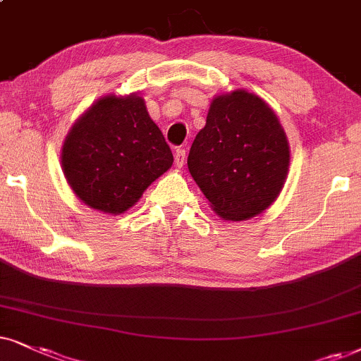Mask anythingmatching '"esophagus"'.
<instances>
[{"instance_id": "obj_1", "label": "esophagus", "mask_w": 361, "mask_h": 361, "mask_svg": "<svg viewBox=\"0 0 361 361\" xmlns=\"http://www.w3.org/2000/svg\"><path fill=\"white\" fill-rule=\"evenodd\" d=\"M185 161H186V152L183 148H178L175 152V165L178 168H181L185 165Z\"/></svg>"}]
</instances>
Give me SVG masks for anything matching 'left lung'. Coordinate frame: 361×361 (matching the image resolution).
<instances>
[{
  "mask_svg": "<svg viewBox=\"0 0 361 361\" xmlns=\"http://www.w3.org/2000/svg\"><path fill=\"white\" fill-rule=\"evenodd\" d=\"M288 165V140L276 115L245 90L213 99L188 154V170L212 208L233 221L275 202Z\"/></svg>",
  "mask_w": 361,
  "mask_h": 361,
  "instance_id": "8db88e82",
  "label": "left lung"
}]
</instances>
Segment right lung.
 Masks as SVG:
<instances>
[{"instance_id":"obj_1","label":"right lung","mask_w":361,"mask_h":361,"mask_svg":"<svg viewBox=\"0 0 361 361\" xmlns=\"http://www.w3.org/2000/svg\"><path fill=\"white\" fill-rule=\"evenodd\" d=\"M61 165L81 202L118 214L173 165V154L143 98L113 94L98 99L73 125Z\"/></svg>"}]
</instances>
